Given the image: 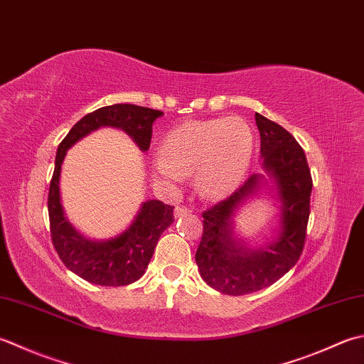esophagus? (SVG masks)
I'll return each instance as SVG.
<instances>
[{"instance_id": "obj_1", "label": "esophagus", "mask_w": 364, "mask_h": 364, "mask_svg": "<svg viewBox=\"0 0 364 364\" xmlns=\"http://www.w3.org/2000/svg\"><path fill=\"white\" fill-rule=\"evenodd\" d=\"M187 213H190V209H188V207H185V205H179V207H176V209H174V217L176 218L185 217Z\"/></svg>"}]
</instances>
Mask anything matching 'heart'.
<instances>
[{
  "label": "heart",
  "mask_w": 364,
  "mask_h": 364,
  "mask_svg": "<svg viewBox=\"0 0 364 364\" xmlns=\"http://www.w3.org/2000/svg\"><path fill=\"white\" fill-rule=\"evenodd\" d=\"M253 151V130L240 117L187 121L166 133L149 169L154 181L168 188H176L183 174L195 171L198 191L221 199L245 179Z\"/></svg>",
  "instance_id": "heart-1"
}]
</instances>
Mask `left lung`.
<instances>
[{"label": "left lung", "instance_id": "1", "mask_svg": "<svg viewBox=\"0 0 364 364\" xmlns=\"http://www.w3.org/2000/svg\"><path fill=\"white\" fill-rule=\"evenodd\" d=\"M265 174H253L225 201L203 213L204 231L196 251L199 275L215 291L245 295L270 286L299 261L306 237L313 190L306 155L286 129L256 113ZM280 205L270 241L251 247L235 231L236 212L269 187Z\"/></svg>", "mask_w": 364, "mask_h": 364}]
</instances>
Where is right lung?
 Returning a JSON list of instances; mask_svg holds the SVG:
<instances>
[{
    "instance_id": "1",
    "label": "right lung",
    "mask_w": 364,
    "mask_h": 364,
    "mask_svg": "<svg viewBox=\"0 0 364 364\" xmlns=\"http://www.w3.org/2000/svg\"><path fill=\"white\" fill-rule=\"evenodd\" d=\"M163 113L159 109L130 103L102 107L81 117L58 146L55 171L48 190L51 240L64 265L89 283L127 286L143 277L160 235L173 225L174 207L149 199L141 203L135 218L121 234L105 240L89 239L70 223L63 207L59 179L65 154L77 141L102 127L125 132L135 141L139 151L146 152L151 146L152 124Z\"/></svg>"
}]
</instances>
